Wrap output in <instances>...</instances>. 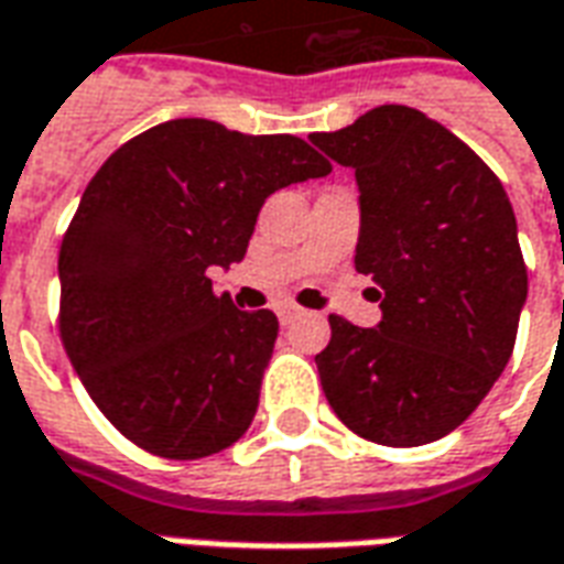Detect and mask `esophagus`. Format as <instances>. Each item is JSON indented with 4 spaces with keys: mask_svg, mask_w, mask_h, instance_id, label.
I'll return each mask as SVG.
<instances>
[{
    "mask_svg": "<svg viewBox=\"0 0 564 564\" xmlns=\"http://www.w3.org/2000/svg\"><path fill=\"white\" fill-rule=\"evenodd\" d=\"M300 315H303V310L291 306V303H288V306H279V322H282V324H291L294 318H300Z\"/></svg>",
    "mask_w": 564,
    "mask_h": 564,
    "instance_id": "34e87169",
    "label": "esophagus"
}]
</instances>
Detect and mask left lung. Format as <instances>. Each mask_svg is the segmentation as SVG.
I'll list each match as a JSON object with an SVG mask.
<instances>
[{"mask_svg":"<svg viewBox=\"0 0 564 564\" xmlns=\"http://www.w3.org/2000/svg\"><path fill=\"white\" fill-rule=\"evenodd\" d=\"M310 141L355 167V267L384 294L378 327L330 315V343L315 355L324 397L367 442H435L511 360L529 291L511 200L478 152L405 105Z\"/></svg>","mask_w":564,"mask_h":564,"instance_id":"obj_1","label":"left lung"}]
</instances>
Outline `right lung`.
<instances>
[{
	"instance_id": "1",
	"label": "right lung",
	"mask_w": 564,
	"mask_h": 564,
	"mask_svg": "<svg viewBox=\"0 0 564 564\" xmlns=\"http://www.w3.org/2000/svg\"><path fill=\"white\" fill-rule=\"evenodd\" d=\"M330 167L303 138L209 119L152 126L98 167L59 246V339L129 442L200 459L249 430L279 322L234 310L209 267L242 261L276 188Z\"/></svg>"
}]
</instances>
